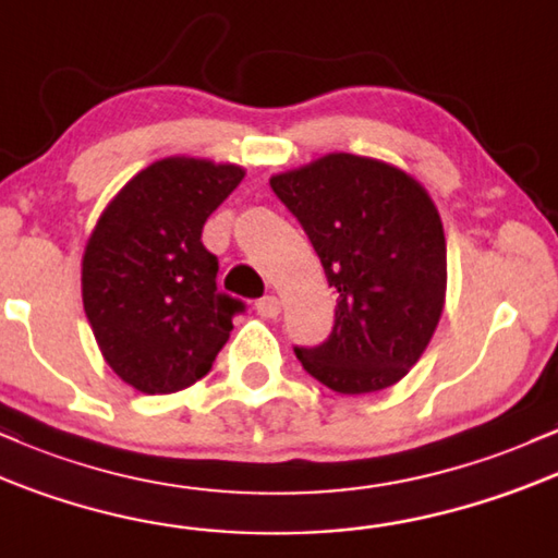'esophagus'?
Listing matches in <instances>:
<instances>
[{
  "mask_svg": "<svg viewBox=\"0 0 558 558\" xmlns=\"http://www.w3.org/2000/svg\"><path fill=\"white\" fill-rule=\"evenodd\" d=\"M255 311H258L263 318H277L279 313H281V303H279V298H277V295H266V298H260L258 303H255Z\"/></svg>",
  "mask_w": 558,
  "mask_h": 558,
  "instance_id": "obj_1",
  "label": "esophagus"
}]
</instances>
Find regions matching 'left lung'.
Instances as JSON below:
<instances>
[{"label":"left lung","instance_id":"obj_1","mask_svg":"<svg viewBox=\"0 0 558 558\" xmlns=\"http://www.w3.org/2000/svg\"><path fill=\"white\" fill-rule=\"evenodd\" d=\"M337 290L335 329L298 348L305 372L342 396L396 385L427 350L448 287L446 231L429 192L392 162L350 153L274 173Z\"/></svg>","mask_w":558,"mask_h":558}]
</instances>
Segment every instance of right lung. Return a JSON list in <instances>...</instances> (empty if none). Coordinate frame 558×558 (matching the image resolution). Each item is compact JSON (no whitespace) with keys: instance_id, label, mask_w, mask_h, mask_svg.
Here are the masks:
<instances>
[{"instance_id":"1","label":"right lung","mask_w":558,"mask_h":558,"mask_svg":"<svg viewBox=\"0 0 558 558\" xmlns=\"http://www.w3.org/2000/svg\"><path fill=\"white\" fill-rule=\"evenodd\" d=\"M242 179L236 162L171 155L126 181L97 218L81 298L105 363L134 390H184L227 345L242 303L218 292V258L199 236Z\"/></svg>"}]
</instances>
